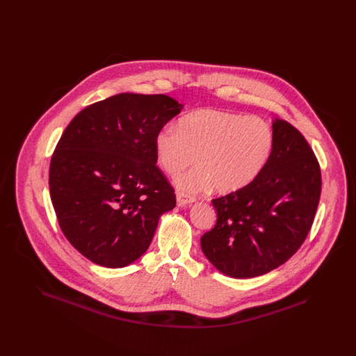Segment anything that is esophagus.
<instances>
[{
    "label": "esophagus",
    "instance_id": "obj_1",
    "mask_svg": "<svg viewBox=\"0 0 356 356\" xmlns=\"http://www.w3.org/2000/svg\"><path fill=\"white\" fill-rule=\"evenodd\" d=\"M176 200H177V204H179L180 207H186V205H191V204L196 202L195 197L188 196V195L181 193V192H177V193H176Z\"/></svg>",
    "mask_w": 356,
    "mask_h": 356
}]
</instances>
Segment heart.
Segmentation results:
<instances>
[{
    "instance_id": "obj_1",
    "label": "heart",
    "mask_w": 356,
    "mask_h": 356,
    "mask_svg": "<svg viewBox=\"0 0 356 356\" xmlns=\"http://www.w3.org/2000/svg\"><path fill=\"white\" fill-rule=\"evenodd\" d=\"M273 145L268 121L218 109L195 111L154 137L157 161L167 173L199 163L175 177V186L188 193L212 186L219 193H229L251 184L270 161Z\"/></svg>"
}]
</instances>
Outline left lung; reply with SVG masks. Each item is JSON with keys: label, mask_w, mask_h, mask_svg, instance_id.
Listing matches in <instances>:
<instances>
[{"label": "left lung", "mask_w": 356, "mask_h": 356, "mask_svg": "<svg viewBox=\"0 0 356 356\" xmlns=\"http://www.w3.org/2000/svg\"><path fill=\"white\" fill-rule=\"evenodd\" d=\"M275 145L266 168L248 184L212 204L216 225L202 251L221 273L251 279L286 263L303 244L321 199L319 163L303 135L272 120Z\"/></svg>", "instance_id": "left-lung-1"}]
</instances>
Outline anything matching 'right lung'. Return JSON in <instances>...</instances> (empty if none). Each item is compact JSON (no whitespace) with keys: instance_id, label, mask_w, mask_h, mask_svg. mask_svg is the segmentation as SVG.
<instances>
[{"instance_id":"right-lung-1","label":"right lung","mask_w":356,"mask_h":356,"mask_svg":"<svg viewBox=\"0 0 356 356\" xmlns=\"http://www.w3.org/2000/svg\"><path fill=\"white\" fill-rule=\"evenodd\" d=\"M183 106L165 95L120 93L86 106L64 131L51 156V204L69 243L92 263L129 266L175 208L154 137Z\"/></svg>"}]
</instances>
